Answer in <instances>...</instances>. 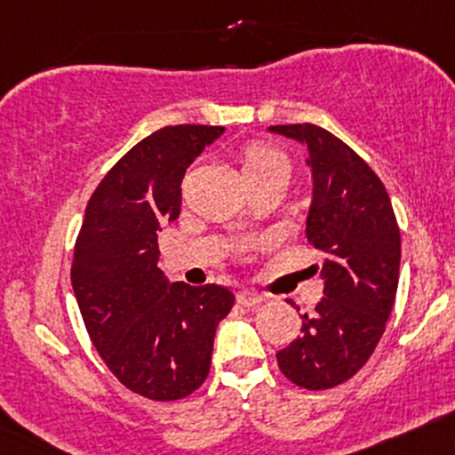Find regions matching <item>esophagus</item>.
Listing matches in <instances>:
<instances>
[{
	"label": "esophagus",
	"mask_w": 455,
	"mask_h": 455,
	"mask_svg": "<svg viewBox=\"0 0 455 455\" xmlns=\"http://www.w3.org/2000/svg\"><path fill=\"white\" fill-rule=\"evenodd\" d=\"M263 300H266V298H263L261 293L252 291V289H242V291L237 293V302L242 304V307H248V308L259 307V304H261Z\"/></svg>",
	"instance_id": "1"
}]
</instances>
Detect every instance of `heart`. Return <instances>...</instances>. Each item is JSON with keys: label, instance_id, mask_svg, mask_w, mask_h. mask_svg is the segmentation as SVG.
Listing matches in <instances>:
<instances>
[{"label": "heart", "instance_id": "obj_1", "mask_svg": "<svg viewBox=\"0 0 455 455\" xmlns=\"http://www.w3.org/2000/svg\"><path fill=\"white\" fill-rule=\"evenodd\" d=\"M239 162H242V174L246 181L263 177V174L272 171H289L287 157L274 147L266 142H248L239 153Z\"/></svg>", "mask_w": 455, "mask_h": 455}]
</instances>
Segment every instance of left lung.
<instances>
[{"mask_svg": "<svg viewBox=\"0 0 455 455\" xmlns=\"http://www.w3.org/2000/svg\"><path fill=\"white\" fill-rule=\"evenodd\" d=\"M304 142L313 168L307 239L328 254L323 298L302 315V334L276 354L296 387L323 391L358 371L382 339L395 302L402 239L387 188L343 140L317 124H276Z\"/></svg>", "mask_w": 455, "mask_h": 455, "instance_id": "8db88e82", "label": "left lung"}]
</instances>
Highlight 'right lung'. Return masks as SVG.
Masks as SVG:
<instances>
[{
	"label": "right lung",
	"instance_id": "1",
	"mask_svg": "<svg viewBox=\"0 0 455 455\" xmlns=\"http://www.w3.org/2000/svg\"><path fill=\"white\" fill-rule=\"evenodd\" d=\"M224 127L174 124L140 140L90 196L71 283L90 341L123 387L153 402L192 395L207 378L216 326L235 296L222 284L168 283L157 233L181 213L188 166Z\"/></svg>",
	"mask_w": 455,
	"mask_h": 455
}]
</instances>
